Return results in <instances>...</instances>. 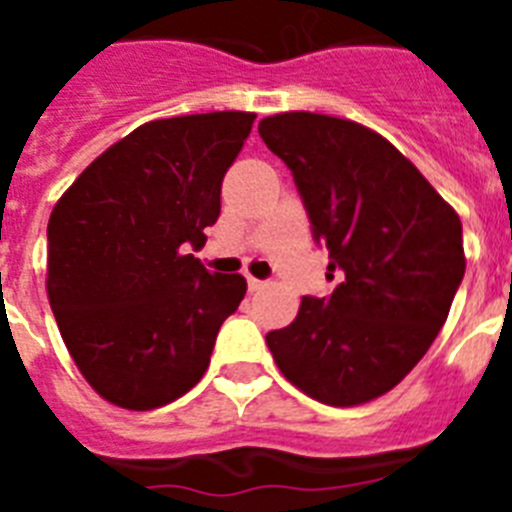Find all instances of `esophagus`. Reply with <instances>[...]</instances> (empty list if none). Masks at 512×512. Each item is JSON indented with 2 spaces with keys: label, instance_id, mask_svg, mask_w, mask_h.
<instances>
[{
  "label": "esophagus",
  "instance_id": "34e87169",
  "mask_svg": "<svg viewBox=\"0 0 512 512\" xmlns=\"http://www.w3.org/2000/svg\"><path fill=\"white\" fill-rule=\"evenodd\" d=\"M266 282L264 279H256V277H248V292H259V289H264Z\"/></svg>",
  "mask_w": 512,
  "mask_h": 512
}]
</instances>
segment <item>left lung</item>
I'll use <instances>...</instances> for the list:
<instances>
[{"instance_id":"8db88e82","label":"left lung","mask_w":512,"mask_h":512,"mask_svg":"<svg viewBox=\"0 0 512 512\" xmlns=\"http://www.w3.org/2000/svg\"><path fill=\"white\" fill-rule=\"evenodd\" d=\"M259 135L292 171L328 269L341 271L333 295L302 297L266 346L305 395L336 408L374 400L405 379L449 318L467 269L459 215L359 122L284 112L264 117Z\"/></svg>"}]
</instances>
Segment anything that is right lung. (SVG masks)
Instances as JSON below:
<instances>
[{
    "instance_id": "add662e5",
    "label": "right lung",
    "mask_w": 512,
    "mask_h": 512,
    "mask_svg": "<svg viewBox=\"0 0 512 512\" xmlns=\"http://www.w3.org/2000/svg\"><path fill=\"white\" fill-rule=\"evenodd\" d=\"M253 112L153 120L94 158L48 220V300L71 359L125 410H153L200 382L217 330L246 295L210 274L205 246L225 171Z\"/></svg>"
}]
</instances>
